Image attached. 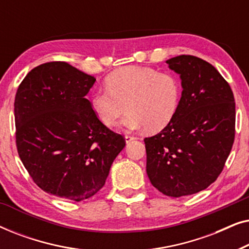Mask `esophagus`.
<instances>
[{
    "instance_id": "obj_1",
    "label": "esophagus",
    "mask_w": 249,
    "mask_h": 249,
    "mask_svg": "<svg viewBox=\"0 0 249 249\" xmlns=\"http://www.w3.org/2000/svg\"><path fill=\"white\" fill-rule=\"evenodd\" d=\"M135 139V137H132V136H129V135H125L124 136V141H125V142H132Z\"/></svg>"
}]
</instances>
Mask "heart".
<instances>
[{"mask_svg": "<svg viewBox=\"0 0 249 249\" xmlns=\"http://www.w3.org/2000/svg\"><path fill=\"white\" fill-rule=\"evenodd\" d=\"M105 85L107 89L91 93V110L104 124L112 125L127 105L129 111L120 124L127 131L144 127L148 131L162 130L176 115L181 100L179 78L153 68H120L108 74Z\"/></svg>", "mask_w": 249, "mask_h": 249, "instance_id": "heart-1", "label": "heart"}]
</instances>
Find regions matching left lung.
<instances>
[{
  "label": "left lung",
  "mask_w": 249,
  "mask_h": 249,
  "mask_svg": "<svg viewBox=\"0 0 249 249\" xmlns=\"http://www.w3.org/2000/svg\"><path fill=\"white\" fill-rule=\"evenodd\" d=\"M166 63L181 79V100L170 124L144 139L146 172L162 194L181 197L207 188L223 170L234 141L236 105L212 64L193 55Z\"/></svg>",
  "instance_id": "left-lung-1"
}]
</instances>
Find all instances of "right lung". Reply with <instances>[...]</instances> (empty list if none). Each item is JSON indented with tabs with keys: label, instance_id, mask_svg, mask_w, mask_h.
I'll return each instance as SVG.
<instances>
[{
	"label": "right lung",
	"instance_id": "obj_1",
	"mask_svg": "<svg viewBox=\"0 0 249 249\" xmlns=\"http://www.w3.org/2000/svg\"><path fill=\"white\" fill-rule=\"evenodd\" d=\"M95 81L67 62H47L28 72L16 94V142L22 164L40 189L74 202L104 186L125 145L85 97Z\"/></svg>",
	"mask_w": 249,
	"mask_h": 249
}]
</instances>
